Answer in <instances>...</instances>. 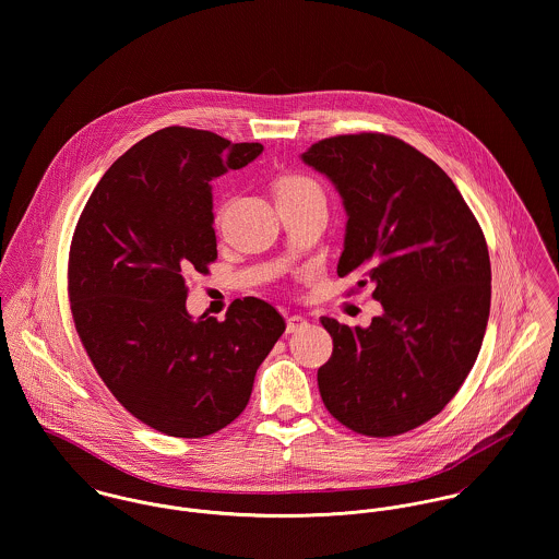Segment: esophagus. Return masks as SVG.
Listing matches in <instances>:
<instances>
[{"label":"esophagus","instance_id":"34e87169","mask_svg":"<svg viewBox=\"0 0 559 559\" xmlns=\"http://www.w3.org/2000/svg\"><path fill=\"white\" fill-rule=\"evenodd\" d=\"M302 328H307V319L300 317V314H292L287 319V334H294V332H300Z\"/></svg>","mask_w":559,"mask_h":559}]
</instances>
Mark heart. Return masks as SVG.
<instances>
[{
    "mask_svg": "<svg viewBox=\"0 0 559 559\" xmlns=\"http://www.w3.org/2000/svg\"><path fill=\"white\" fill-rule=\"evenodd\" d=\"M312 190H321V188L317 187L310 178H305V176H287V178H283L278 185H276V199H285V197H298V194H307V192H312ZM221 212H223V207H216V221L221 218Z\"/></svg>",
    "mask_w": 559,
    "mask_h": 559,
    "instance_id": "heart-1",
    "label": "heart"
}]
</instances>
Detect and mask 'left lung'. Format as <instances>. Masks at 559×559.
Returning a JSON list of instances; mask_svg holds the SVG:
<instances>
[{
	"label": "left lung",
	"mask_w": 559,
	"mask_h": 559,
	"mask_svg": "<svg viewBox=\"0 0 559 559\" xmlns=\"http://www.w3.org/2000/svg\"><path fill=\"white\" fill-rule=\"evenodd\" d=\"M341 194V278L371 283L367 328L323 317L334 341L317 372L328 412L352 431L405 433L437 416L472 371L491 310L485 236L454 182L388 134L323 139L300 154Z\"/></svg>",
	"instance_id": "1"
}]
</instances>
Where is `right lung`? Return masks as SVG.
<instances>
[{"instance_id": "1", "label": "right lung", "mask_w": 559, "mask_h": 559, "mask_svg": "<svg viewBox=\"0 0 559 559\" xmlns=\"http://www.w3.org/2000/svg\"><path fill=\"white\" fill-rule=\"evenodd\" d=\"M261 152L163 128L109 167L79 218L68 265L76 332L114 396L160 433L205 437L234 423L285 332L259 298L236 300L225 321L187 309L188 274L216 259L212 182Z\"/></svg>"}]
</instances>
